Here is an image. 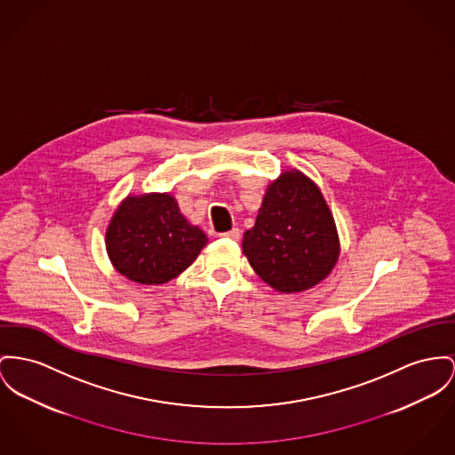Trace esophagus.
Returning <instances> with one entry per match:
<instances>
[{
	"label": "esophagus",
	"mask_w": 455,
	"mask_h": 455,
	"mask_svg": "<svg viewBox=\"0 0 455 455\" xmlns=\"http://www.w3.org/2000/svg\"><path fill=\"white\" fill-rule=\"evenodd\" d=\"M219 236H222V238H228V240H233V242H238V240H240V236H242V231H240L238 228H233L231 231L220 233Z\"/></svg>",
	"instance_id": "1"
}]
</instances>
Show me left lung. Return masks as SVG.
<instances>
[{"label": "left lung", "instance_id": "1", "mask_svg": "<svg viewBox=\"0 0 455 455\" xmlns=\"http://www.w3.org/2000/svg\"><path fill=\"white\" fill-rule=\"evenodd\" d=\"M243 253L257 275L281 293H300L324 281L339 257V238L319 186L297 169L271 181Z\"/></svg>", "mask_w": 455, "mask_h": 455}]
</instances>
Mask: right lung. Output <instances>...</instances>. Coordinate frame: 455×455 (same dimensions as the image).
I'll return each mask as SVG.
<instances>
[{"label": "right lung", "instance_id": "add662e5", "mask_svg": "<svg viewBox=\"0 0 455 455\" xmlns=\"http://www.w3.org/2000/svg\"><path fill=\"white\" fill-rule=\"evenodd\" d=\"M207 243V235L188 222L171 193L127 195L105 233L116 271L148 286L178 277Z\"/></svg>", "mask_w": 455, "mask_h": 455}]
</instances>
